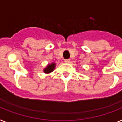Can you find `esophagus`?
I'll list each match as a JSON object with an SVG mask.
<instances>
[{
    "label": "esophagus",
    "instance_id": "1",
    "mask_svg": "<svg viewBox=\"0 0 122 122\" xmlns=\"http://www.w3.org/2000/svg\"><path fill=\"white\" fill-rule=\"evenodd\" d=\"M64 62L65 63H69L70 62V59H65V60H64Z\"/></svg>",
    "mask_w": 122,
    "mask_h": 122
}]
</instances>
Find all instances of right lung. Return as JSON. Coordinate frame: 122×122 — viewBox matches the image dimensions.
<instances>
[{"label": "right lung", "instance_id": "1", "mask_svg": "<svg viewBox=\"0 0 122 122\" xmlns=\"http://www.w3.org/2000/svg\"><path fill=\"white\" fill-rule=\"evenodd\" d=\"M56 66V64L54 63H52L51 64H49L46 66V68L44 69V73L48 74V73H51L52 71H54V68Z\"/></svg>", "mask_w": 122, "mask_h": 122}]
</instances>
